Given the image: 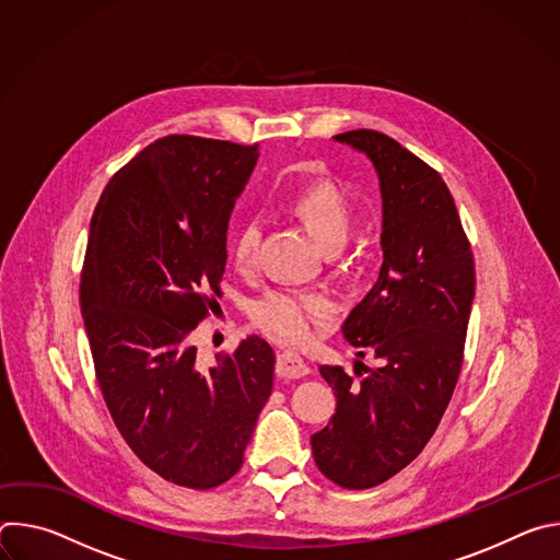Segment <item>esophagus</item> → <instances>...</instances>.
Returning <instances> with one entry per match:
<instances>
[{
  "instance_id": "1",
  "label": "esophagus",
  "mask_w": 560,
  "mask_h": 560,
  "mask_svg": "<svg viewBox=\"0 0 560 560\" xmlns=\"http://www.w3.org/2000/svg\"><path fill=\"white\" fill-rule=\"evenodd\" d=\"M310 372L307 363L294 352H279L277 357V374L283 378H301Z\"/></svg>"
}]
</instances>
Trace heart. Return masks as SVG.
Listing matches in <instances>:
<instances>
[{"mask_svg": "<svg viewBox=\"0 0 560 560\" xmlns=\"http://www.w3.org/2000/svg\"><path fill=\"white\" fill-rule=\"evenodd\" d=\"M290 208L326 250H339L348 242L354 212L348 197L335 184H310L292 197ZM261 234L264 219L257 214L238 225L230 246L236 270L250 272L255 268ZM332 312L335 307L326 294L294 288H272L257 296L248 307L253 326L281 346L307 343Z\"/></svg>", "mask_w": 560, "mask_h": 560, "instance_id": "1", "label": "heart"}]
</instances>
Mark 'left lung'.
<instances>
[{
    "label": "left lung",
    "instance_id": "obj_1",
    "mask_svg": "<svg viewBox=\"0 0 560 560\" xmlns=\"http://www.w3.org/2000/svg\"><path fill=\"white\" fill-rule=\"evenodd\" d=\"M363 152L383 199V266L343 322V337L378 365L354 361V381L322 365L337 412L310 436L316 467L346 490L381 486L410 465L436 432L458 381L474 257L454 199L417 154L376 130L335 137Z\"/></svg>",
    "mask_w": 560,
    "mask_h": 560
}]
</instances>
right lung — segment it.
Wrapping results in <instances>:
<instances>
[{"label":"right lung","instance_id":"1","mask_svg":"<svg viewBox=\"0 0 560 560\" xmlns=\"http://www.w3.org/2000/svg\"><path fill=\"white\" fill-rule=\"evenodd\" d=\"M257 143L168 135L108 182L79 283L108 412L143 465L210 490L244 463L272 392L275 352L257 335L201 370L190 341L214 310L230 212Z\"/></svg>","mask_w":560,"mask_h":560}]
</instances>
